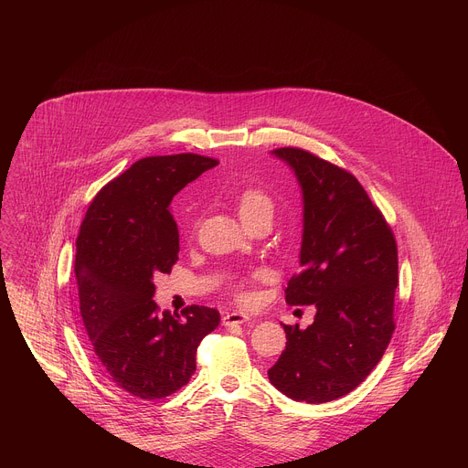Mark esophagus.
I'll return each mask as SVG.
<instances>
[{"mask_svg":"<svg viewBox=\"0 0 468 468\" xmlns=\"http://www.w3.org/2000/svg\"><path fill=\"white\" fill-rule=\"evenodd\" d=\"M250 320V316L248 314H244V313H239V311H233V313H228V314H224V318H222V324L224 325H240V324H244V322H248Z\"/></svg>","mask_w":468,"mask_h":468,"instance_id":"34e87169","label":"esophagus"}]
</instances>
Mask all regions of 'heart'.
<instances>
[{
  "instance_id": "obj_1",
  "label": "heart",
  "mask_w": 468,
  "mask_h": 468,
  "mask_svg": "<svg viewBox=\"0 0 468 468\" xmlns=\"http://www.w3.org/2000/svg\"><path fill=\"white\" fill-rule=\"evenodd\" d=\"M269 209L272 211V199L266 196L264 192L257 190V188H248L240 194L239 197V215L240 218L250 215V213H257V211H264ZM242 300H246V294H239Z\"/></svg>"
}]
</instances>
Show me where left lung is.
Instances as JSON below:
<instances>
[{
	"label": "left lung",
	"mask_w": 468,
	"mask_h": 468,
	"mask_svg": "<svg viewBox=\"0 0 468 468\" xmlns=\"http://www.w3.org/2000/svg\"><path fill=\"white\" fill-rule=\"evenodd\" d=\"M302 188V271L289 305H314L311 325H287L271 383L296 402L324 404L354 390L383 357L394 331L398 248L379 209L345 168L300 148L272 152Z\"/></svg>",
	"instance_id": "obj_1"
}]
</instances>
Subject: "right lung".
I'll return each mask as SVG.
<instances>
[{
    "mask_svg": "<svg viewBox=\"0 0 468 468\" xmlns=\"http://www.w3.org/2000/svg\"><path fill=\"white\" fill-rule=\"evenodd\" d=\"M218 161L196 154L146 157L92 199L76 242L80 309L96 359L123 390L166 398L188 383L196 350L220 313L190 305L159 311L154 276L170 274L179 253L172 197Z\"/></svg>",
    "mask_w": 468,
    "mask_h": 468,
    "instance_id": "obj_1",
    "label": "right lung"
}]
</instances>
